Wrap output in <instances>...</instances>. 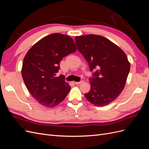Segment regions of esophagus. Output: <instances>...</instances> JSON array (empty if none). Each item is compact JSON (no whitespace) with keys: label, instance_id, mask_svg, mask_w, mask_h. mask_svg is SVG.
Listing matches in <instances>:
<instances>
[{"label":"esophagus","instance_id":"obj_1","mask_svg":"<svg viewBox=\"0 0 149 149\" xmlns=\"http://www.w3.org/2000/svg\"><path fill=\"white\" fill-rule=\"evenodd\" d=\"M84 83V81L82 80V81H79V82H75V84L76 85H79V84H81Z\"/></svg>","mask_w":149,"mask_h":149}]
</instances>
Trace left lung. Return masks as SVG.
Returning <instances> with one entry per match:
<instances>
[{
  "label": "left lung",
  "instance_id": "left-lung-1",
  "mask_svg": "<svg viewBox=\"0 0 149 149\" xmlns=\"http://www.w3.org/2000/svg\"><path fill=\"white\" fill-rule=\"evenodd\" d=\"M78 50L93 70L90 91L85 97L93 104L103 106L115 100L123 91L130 71L125 53L107 38L97 35L75 38Z\"/></svg>",
  "mask_w": 149,
  "mask_h": 149
}]
</instances>
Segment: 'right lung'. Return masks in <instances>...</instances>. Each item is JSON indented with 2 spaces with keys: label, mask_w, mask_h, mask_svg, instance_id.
Segmentation results:
<instances>
[{
  "label": "right lung",
  "mask_w": 149,
  "mask_h": 149,
  "mask_svg": "<svg viewBox=\"0 0 149 149\" xmlns=\"http://www.w3.org/2000/svg\"><path fill=\"white\" fill-rule=\"evenodd\" d=\"M76 50L69 36L53 33L45 37L26 53L22 76L28 91L40 104L53 107L63 101L70 91L62 74L56 77L62 58Z\"/></svg>",
  "instance_id": "1"
}]
</instances>
